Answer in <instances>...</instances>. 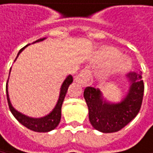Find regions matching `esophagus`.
Here are the masks:
<instances>
[{
	"label": "esophagus",
	"instance_id": "1",
	"mask_svg": "<svg viewBox=\"0 0 153 153\" xmlns=\"http://www.w3.org/2000/svg\"><path fill=\"white\" fill-rule=\"evenodd\" d=\"M75 81L81 83L82 86H88L91 85L93 82L92 76L91 73V71L89 69H83L81 71V72L76 76Z\"/></svg>",
	"mask_w": 153,
	"mask_h": 153
}]
</instances>
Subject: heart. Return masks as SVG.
<instances>
[{
    "label": "heart",
    "instance_id": "obj_1",
    "mask_svg": "<svg viewBox=\"0 0 153 153\" xmlns=\"http://www.w3.org/2000/svg\"><path fill=\"white\" fill-rule=\"evenodd\" d=\"M102 56L103 58H106V59L114 61V60L118 59V57L120 56V53H119V51H116L115 49L107 48V49H104V50L102 51ZM119 65L121 66V67H123V68H127V67H129V65H130V62H129L127 59H123L122 61H120Z\"/></svg>",
    "mask_w": 153,
    "mask_h": 153
}]
</instances>
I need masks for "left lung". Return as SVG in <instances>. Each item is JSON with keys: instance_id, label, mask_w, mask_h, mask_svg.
<instances>
[{"instance_id": "left-lung-1", "label": "left lung", "mask_w": 153, "mask_h": 153, "mask_svg": "<svg viewBox=\"0 0 153 153\" xmlns=\"http://www.w3.org/2000/svg\"><path fill=\"white\" fill-rule=\"evenodd\" d=\"M127 77L131 82L130 90L119 103L103 102L99 89L87 87L84 90L83 96L89 109V120L95 130L104 133L118 131L131 123L139 113L144 92L141 73L131 71Z\"/></svg>"}]
</instances>
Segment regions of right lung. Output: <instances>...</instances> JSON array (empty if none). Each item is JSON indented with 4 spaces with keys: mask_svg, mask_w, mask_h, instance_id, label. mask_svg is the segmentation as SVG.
<instances>
[{
    "mask_svg": "<svg viewBox=\"0 0 153 153\" xmlns=\"http://www.w3.org/2000/svg\"><path fill=\"white\" fill-rule=\"evenodd\" d=\"M45 38H42V39H39L37 41H35L34 42H42L43 41ZM33 42V43H34ZM28 45H26L25 47H23L22 49L20 50L19 53L17 57L19 56V54L27 47ZM16 57V59H17ZM15 59V60H16ZM14 60V62H15ZM73 79H72V76L71 75H69L68 77L65 79V81L63 82L62 85V88H61V92H60V97H59V100H58V102L56 104V106L54 107V109L46 116L42 117V118H39V119H34V118H30L28 116H25L23 114H22L21 112L17 111L13 106L10 104V99H9V95H8V89H7V84H6V92H7V101H8V105H9V108H10V111H12L13 115L17 119V121L22 123L23 126H25L26 128L31 130V131H37V132H47V131H50L51 130H54L55 129L59 123H60V121H61V116H62V102L64 101V98H65V95L67 93V91H68V88L70 86V84L72 82Z\"/></svg>",
    "mask_w": 153,
    "mask_h": 153,
    "instance_id": "1",
    "label": "right lung"
}]
</instances>
